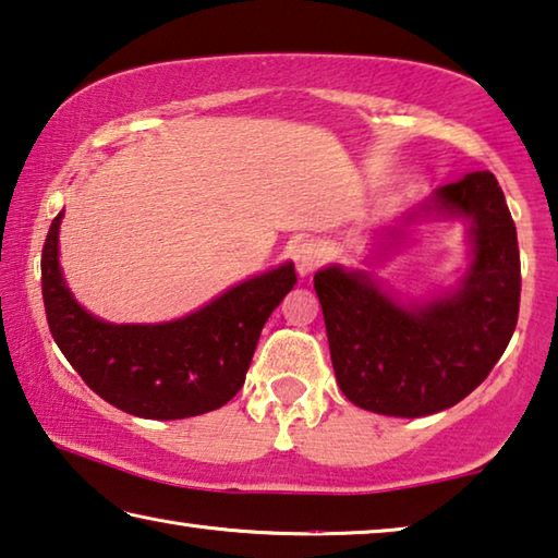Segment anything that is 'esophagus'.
<instances>
[{
  "label": "esophagus",
  "instance_id": "34e87169",
  "mask_svg": "<svg viewBox=\"0 0 558 558\" xmlns=\"http://www.w3.org/2000/svg\"><path fill=\"white\" fill-rule=\"evenodd\" d=\"M294 262H296V271L302 274V277H306V274H312L316 267H319V262H322L319 244H314V242L299 244L296 250H294Z\"/></svg>",
  "mask_w": 558,
  "mask_h": 558
}]
</instances>
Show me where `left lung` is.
Masks as SVG:
<instances>
[{
    "label": "left lung",
    "mask_w": 558,
    "mask_h": 558,
    "mask_svg": "<svg viewBox=\"0 0 558 558\" xmlns=\"http://www.w3.org/2000/svg\"><path fill=\"white\" fill-rule=\"evenodd\" d=\"M471 217L474 262L457 294L404 308L362 271H316L333 374L351 404L387 416L436 414L482 384L519 319L517 225L492 171H474L434 196Z\"/></svg>",
    "instance_id": "left-lung-1"
}]
</instances>
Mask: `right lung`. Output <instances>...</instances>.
<instances>
[{"mask_svg":"<svg viewBox=\"0 0 558 558\" xmlns=\"http://www.w3.org/2000/svg\"><path fill=\"white\" fill-rule=\"evenodd\" d=\"M62 214L41 250V296L49 331L84 384L111 407L142 418H186L225 407L242 389L256 341L296 271L291 264L244 281L179 322L107 324L64 287L57 259Z\"/></svg>","mask_w":558,"mask_h":558,"instance_id":"1","label":"right lung"}]
</instances>
